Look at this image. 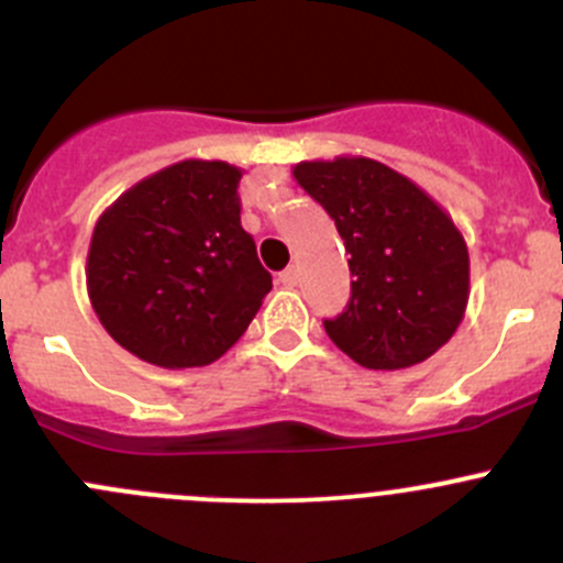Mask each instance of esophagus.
Listing matches in <instances>:
<instances>
[{"mask_svg": "<svg viewBox=\"0 0 563 563\" xmlns=\"http://www.w3.org/2000/svg\"><path fill=\"white\" fill-rule=\"evenodd\" d=\"M277 280L283 283V286H297V269H294V266H288V269H283L280 275H277Z\"/></svg>", "mask_w": 563, "mask_h": 563, "instance_id": "esophagus-1", "label": "esophagus"}]
</instances>
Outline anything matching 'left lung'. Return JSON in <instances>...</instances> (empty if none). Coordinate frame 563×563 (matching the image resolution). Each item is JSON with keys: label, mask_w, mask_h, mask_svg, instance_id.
<instances>
[{"label": "left lung", "mask_w": 563, "mask_h": 563, "mask_svg": "<svg viewBox=\"0 0 563 563\" xmlns=\"http://www.w3.org/2000/svg\"><path fill=\"white\" fill-rule=\"evenodd\" d=\"M343 236L351 299L323 329L371 371L417 365L455 334L468 305V247L450 214L371 157L294 166Z\"/></svg>", "instance_id": "1"}]
</instances>
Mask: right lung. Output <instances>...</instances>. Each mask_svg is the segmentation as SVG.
<instances>
[{"label":"right lung","mask_w":563,"mask_h":563,"mask_svg":"<svg viewBox=\"0 0 563 563\" xmlns=\"http://www.w3.org/2000/svg\"><path fill=\"white\" fill-rule=\"evenodd\" d=\"M242 172L181 161L117 198L95 225L87 288L106 332L157 367L220 360L258 313L272 275L242 229Z\"/></svg>","instance_id":"obj_1"}]
</instances>
